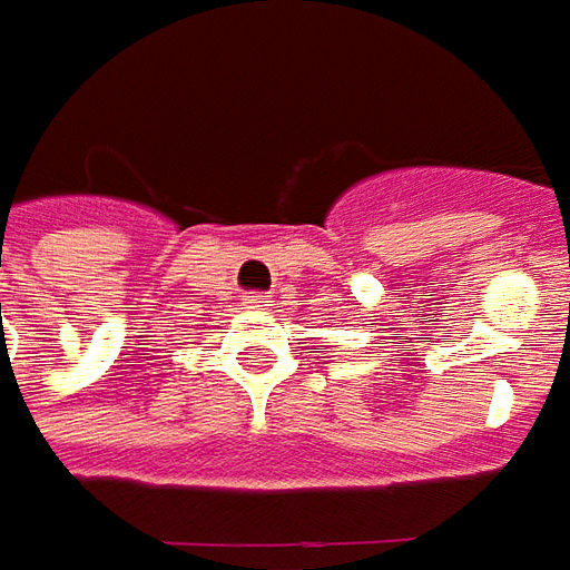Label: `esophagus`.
Wrapping results in <instances>:
<instances>
[{"label":"esophagus","instance_id":"esophagus-1","mask_svg":"<svg viewBox=\"0 0 570 570\" xmlns=\"http://www.w3.org/2000/svg\"><path fill=\"white\" fill-rule=\"evenodd\" d=\"M245 304L254 306V309H261V306H269V294H264V292L245 294Z\"/></svg>","mask_w":570,"mask_h":570}]
</instances>
